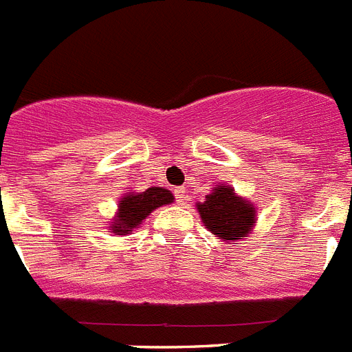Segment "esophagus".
Listing matches in <instances>:
<instances>
[{
	"label": "esophagus",
	"instance_id": "obj_1",
	"mask_svg": "<svg viewBox=\"0 0 352 352\" xmlns=\"http://www.w3.org/2000/svg\"><path fill=\"white\" fill-rule=\"evenodd\" d=\"M174 196H176V201H178L179 205H183V201H185V188L183 187L174 188Z\"/></svg>",
	"mask_w": 352,
	"mask_h": 352
}]
</instances>
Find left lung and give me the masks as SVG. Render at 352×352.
<instances>
[{"instance_id":"1","label":"left lung","mask_w":352,"mask_h":352,"mask_svg":"<svg viewBox=\"0 0 352 352\" xmlns=\"http://www.w3.org/2000/svg\"><path fill=\"white\" fill-rule=\"evenodd\" d=\"M197 212L210 233L226 242L248 236L256 222V208L239 197L230 185H215L205 203H197Z\"/></svg>"}]
</instances>
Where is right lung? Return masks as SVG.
Instances as JSON below:
<instances>
[{
	"label": "right lung",
	"mask_w": 352,
	"mask_h": 352,
	"mask_svg": "<svg viewBox=\"0 0 352 352\" xmlns=\"http://www.w3.org/2000/svg\"><path fill=\"white\" fill-rule=\"evenodd\" d=\"M173 201V192L162 187H151L147 188L146 192L124 194L119 201V208H117L116 217L112 219V224L108 226L110 233H113V235H128L135 228H139L142 224L144 219L153 210L169 205Z\"/></svg>",
	"instance_id": "1"
}]
</instances>
